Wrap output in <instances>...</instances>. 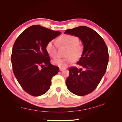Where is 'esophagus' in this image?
Masks as SVG:
<instances>
[{
	"mask_svg": "<svg viewBox=\"0 0 122 122\" xmlns=\"http://www.w3.org/2000/svg\"><path fill=\"white\" fill-rule=\"evenodd\" d=\"M59 70H60V71H63L64 70H65V69H64V68H60Z\"/></svg>",
	"mask_w": 122,
	"mask_h": 122,
	"instance_id": "esophagus-1",
	"label": "esophagus"
}]
</instances>
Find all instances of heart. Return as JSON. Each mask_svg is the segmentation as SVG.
<instances>
[{
    "instance_id": "b5f03b06",
    "label": "heart",
    "mask_w": 122,
    "mask_h": 122,
    "mask_svg": "<svg viewBox=\"0 0 122 122\" xmlns=\"http://www.w3.org/2000/svg\"><path fill=\"white\" fill-rule=\"evenodd\" d=\"M58 42L61 46L67 48L66 56L63 58L54 60L53 63L60 68H66L70 64L81 56L83 48L79 45V40L77 37L71 35H65L58 38ZM46 51L53 58L58 56V42L56 40H52L46 46Z\"/></svg>"
}]
</instances>
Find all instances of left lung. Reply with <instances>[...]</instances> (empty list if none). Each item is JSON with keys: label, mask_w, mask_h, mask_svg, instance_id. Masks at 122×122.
I'll return each instance as SVG.
<instances>
[{"label": "left lung", "mask_w": 122, "mask_h": 122, "mask_svg": "<svg viewBox=\"0 0 122 122\" xmlns=\"http://www.w3.org/2000/svg\"><path fill=\"white\" fill-rule=\"evenodd\" d=\"M64 33L79 37L84 46L82 55L77 64L78 69L71 67L66 80L68 90L73 94L84 96L94 91L107 70L108 62V49L98 33L86 26L66 30Z\"/></svg>", "instance_id": "8db88e82"}]
</instances>
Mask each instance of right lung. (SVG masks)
<instances>
[{
    "mask_svg": "<svg viewBox=\"0 0 122 122\" xmlns=\"http://www.w3.org/2000/svg\"><path fill=\"white\" fill-rule=\"evenodd\" d=\"M60 33L33 25L15 41L11 54L13 72L22 89L31 95L46 93L50 87L52 77L58 73V67L50 63L46 46Z\"/></svg>",
    "mask_w": 122,
    "mask_h": 122,
    "instance_id": "add662e5",
    "label": "right lung"
}]
</instances>
